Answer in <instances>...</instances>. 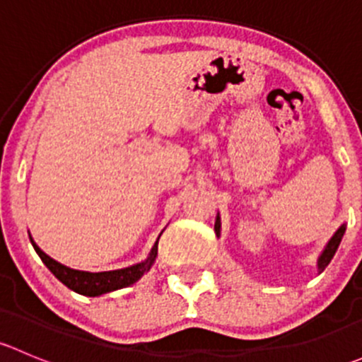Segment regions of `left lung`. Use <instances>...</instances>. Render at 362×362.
I'll return each mask as SVG.
<instances>
[{"instance_id": "1", "label": "left lung", "mask_w": 362, "mask_h": 362, "mask_svg": "<svg viewBox=\"0 0 362 362\" xmlns=\"http://www.w3.org/2000/svg\"><path fill=\"white\" fill-rule=\"evenodd\" d=\"M218 229H221V221H218V217H217V222H215V231H218ZM343 233H345V226H341V228H339L338 231L334 233L333 238L329 240L327 247H326V249H324L322 255H320V257H319V269H320V272H322V269L326 268L327 264H329L331 259H333L334 252H337L339 242H341V238H343Z\"/></svg>"}]
</instances>
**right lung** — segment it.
<instances>
[{
    "label": "right lung",
    "mask_w": 362,
    "mask_h": 362,
    "mask_svg": "<svg viewBox=\"0 0 362 362\" xmlns=\"http://www.w3.org/2000/svg\"><path fill=\"white\" fill-rule=\"evenodd\" d=\"M159 242V240H158ZM158 242H156L154 249H152L151 255L145 259L140 264L129 266V268L124 269H115V272H101V273H89V272H78V269H71L68 266L61 264V262L54 261L52 257L45 254L35 242L31 243L35 247L36 254L40 255L43 262H45L47 268L54 273L57 280L64 284L68 289L75 291V293L83 294V296H101L112 293V291L122 289V287L131 286L136 280H140L145 273L151 269L152 262H154L156 255H158Z\"/></svg>",
    "instance_id": "obj_1"
}]
</instances>
